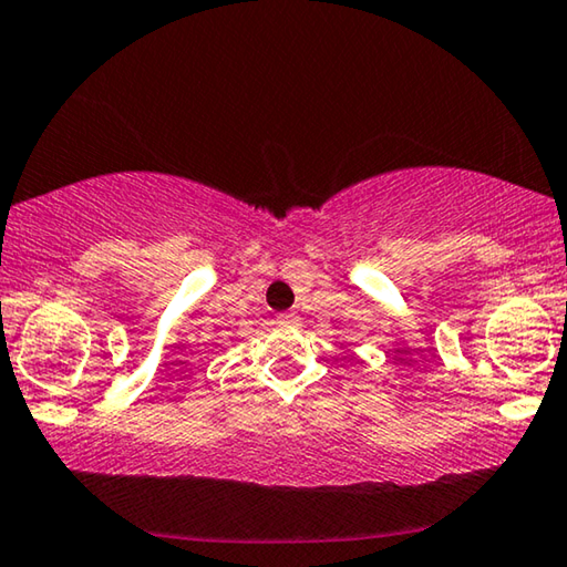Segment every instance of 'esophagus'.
I'll return each instance as SVG.
<instances>
[{
    "mask_svg": "<svg viewBox=\"0 0 567 567\" xmlns=\"http://www.w3.org/2000/svg\"><path fill=\"white\" fill-rule=\"evenodd\" d=\"M278 323H281V327H296V323H299V313L296 311L281 313V317H278Z\"/></svg>",
    "mask_w": 567,
    "mask_h": 567,
    "instance_id": "34e87169",
    "label": "esophagus"
}]
</instances>
